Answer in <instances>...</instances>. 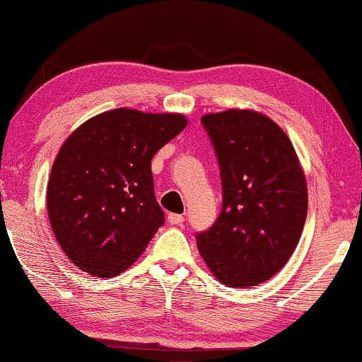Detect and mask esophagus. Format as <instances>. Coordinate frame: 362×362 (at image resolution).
Segmentation results:
<instances>
[{
	"label": "esophagus",
	"mask_w": 362,
	"mask_h": 362,
	"mask_svg": "<svg viewBox=\"0 0 362 362\" xmlns=\"http://www.w3.org/2000/svg\"><path fill=\"white\" fill-rule=\"evenodd\" d=\"M168 222L171 225H181L185 222V217H182L181 214H168Z\"/></svg>",
	"instance_id": "esophagus-1"
}]
</instances>
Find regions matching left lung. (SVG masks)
<instances>
[{
  "label": "left lung",
  "instance_id": "8db88e82",
  "mask_svg": "<svg viewBox=\"0 0 362 362\" xmlns=\"http://www.w3.org/2000/svg\"><path fill=\"white\" fill-rule=\"evenodd\" d=\"M223 186L217 222L197 248L217 281L253 287L284 268L307 218L305 173L284 130L264 114L227 109L204 114Z\"/></svg>",
  "mask_w": 362,
  "mask_h": 362
}]
</instances>
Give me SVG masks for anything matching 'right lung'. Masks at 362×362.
I'll return each instance as SVG.
<instances>
[{"label":"right lung","instance_id":"right-lung-1","mask_svg":"<svg viewBox=\"0 0 362 362\" xmlns=\"http://www.w3.org/2000/svg\"><path fill=\"white\" fill-rule=\"evenodd\" d=\"M185 114L119 107L73 130L47 185V212L78 269L114 277L130 268L165 223L151 158L182 132Z\"/></svg>","mask_w":362,"mask_h":362}]
</instances>
